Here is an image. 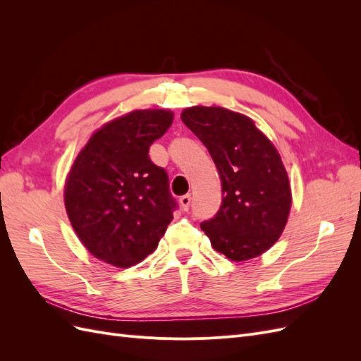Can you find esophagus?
<instances>
[{"mask_svg":"<svg viewBox=\"0 0 361 361\" xmlns=\"http://www.w3.org/2000/svg\"><path fill=\"white\" fill-rule=\"evenodd\" d=\"M191 194H185L182 195V197L179 199V203H180V207L183 211H188L190 209V204H191Z\"/></svg>","mask_w":361,"mask_h":361,"instance_id":"34e87169","label":"esophagus"}]
</instances>
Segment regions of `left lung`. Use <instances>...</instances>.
Wrapping results in <instances>:
<instances>
[{"mask_svg":"<svg viewBox=\"0 0 361 361\" xmlns=\"http://www.w3.org/2000/svg\"><path fill=\"white\" fill-rule=\"evenodd\" d=\"M180 118L206 146L221 179V206L202 231L231 260L262 255L281 235L290 211L279 152L253 120L226 108L192 106Z\"/></svg>","mask_w":361,"mask_h":361,"instance_id":"obj_1","label":"left lung"}]
</instances>
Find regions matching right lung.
<instances>
[{
  "label": "right lung",
  "instance_id": "right-lung-1",
  "mask_svg": "<svg viewBox=\"0 0 361 361\" xmlns=\"http://www.w3.org/2000/svg\"><path fill=\"white\" fill-rule=\"evenodd\" d=\"M173 113L133 111L102 126L76 157L64 188L73 231L90 253L128 268L154 253L178 203L169 174L149 158Z\"/></svg>",
  "mask_w": 361,
  "mask_h": 361
}]
</instances>
